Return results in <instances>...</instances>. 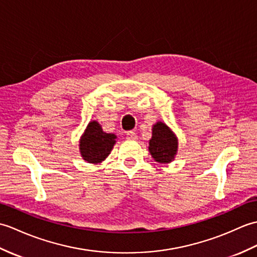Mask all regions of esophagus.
I'll list each match as a JSON object with an SVG mask.
<instances>
[{
	"label": "esophagus",
	"instance_id": "esophagus-1",
	"mask_svg": "<svg viewBox=\"0 0 257 257\" xmlns=\"http://www.w3.org/2000/svg\"><path fill=\"white\" fill-rule=\"evenodd\" d=\"M126 139L130 141H136L138 140V135L133 131H130V132L126 133Z\"/></svg>",
	"mask_w": 257,
	"mask_h": 257
}]
</instances>
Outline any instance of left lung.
I'll list each match as a JSON object with an SVG mask.
<instances>
[{"label":"left lung","mask_w":257,"mask_h":257,"mask_svg":"<svg viewBox=\"0 0 257 257\" xmlns=\"http://www.w3.org/2000/svg\"><path fill=\"white\" fill-rule=\"evenodd\" d=\"M152 131V139L148 146L152 157L161 164L173 162L178 151V140L173 131L163 122L154 124Z\"/></svg>","instance_id":"obj_1"}]
</instances>
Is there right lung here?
I'll use <instances>...</instances> for the list:
<instances>
[{"instance_id": "obj_1", "label": "right lung", "mask_w": 257, "mask_h": 257, "mask_svg": "<svg viewBox=\"0 0 257 257\" xmlns=\"http://www.w3.org/2000/svg\"><path fill=\"white\" fill-rule=\"evenodd\" d=\"M116 135L105 133L96 121H91L79 142L82 158L90 164H99L109 156L115 144Z\"/></svg>"}]
</instances>
